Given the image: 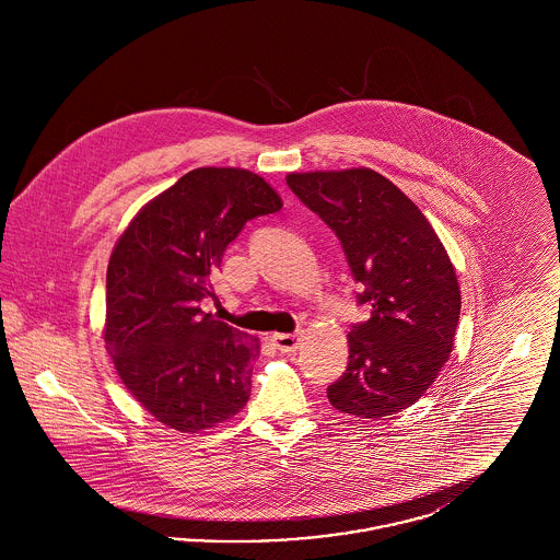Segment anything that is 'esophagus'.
<instances>
[{"label":"esophagus","mask_w":560,"mask_h":560,"mask_svg":"<svg viewBox=\"0 0 560 560\" xmlns=\"http://www.w3.org/2000/svg\"><path fill=\"white\" fill-rule=\"evenodd\" d=\"M272 342L281 352H295L300 347V334H275Z\"/></svg>","instance_id":"34e87169"}]
</instances>
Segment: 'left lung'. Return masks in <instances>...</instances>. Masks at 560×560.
I'll use <instances>...</instances> for the list:
<instances>
[{
	"instance_id": "obj_1",
	"label": "left lung",
	"mask_w": 560,
	"mask_h": 560,
	"mask_svg": "<svg viewBox=\"0 0 560 560\" xmlns=\"http://www.w3.org/2000/svg\"><path fill=\"white\" fill-rule=\"evenodd\" d=\"M293 195L336 233L357 304L370 308L348 331V365L327 386L331 405L380 420L424 395L452 352L462 298L452 260L418 206L382 174H290Z\"/></svg>"
}]
</instances>
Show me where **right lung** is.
<instances>
[{"label":"right lung","instance_id":"obj_1","mask_svg":"<svg viewBox=\"0 0 560 560\" xmlns=\"http://www.w3.org/2000/svg\"><path fill=\"white\" fill-rule=\"evenodd\" d=\"M267 183L235 167H199L155 197L117 241L107 268L105 345L151 416L197 432L240 413L260 357L254 336L201 311L245 222L281 210Z\"/></svg>","mask_w":560,"mask_h":560}]
</instances>
